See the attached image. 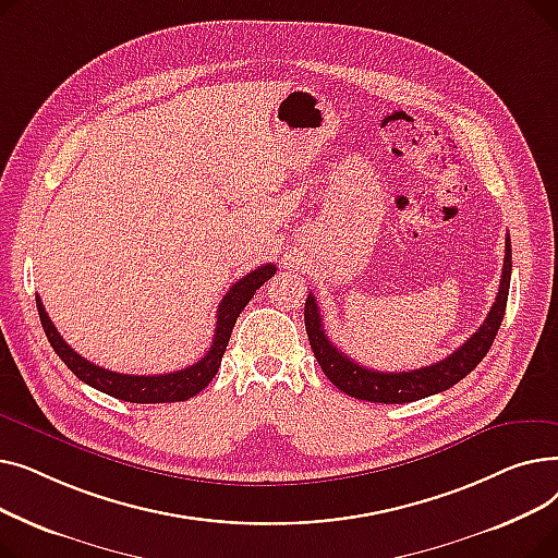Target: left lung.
Returning <instances> with one entry per match:
<instances>
[{
  "label": "left lung",
  "mask_w": 558,
  "mask_h": 558,
  "mask_svg": "<svg viewBox=\"0 0 558 558\" xmlns=\"http://www.w3.org/2000/svg\"><path fill=\"white\" fill-rule=\"evenodd\" d=\"M509 282H511V240L507 238L505 246V267L500 289H497L495 303L486 316L480 330L468 339L461 348H457L452 355L436 362L432 366L414 368V371H400V373H385L360 366L350 360L345 353L328 339L324 330V318H320L318 305L314 294L305 301V330L310 345L314 350V357L328 375L330 383L341 389L343 393L368 400V402H385V404H402L427 398L432 393H441L454 387L459 379L471 373L488 353L493 339L502 326L507 299H509Z\"/></svg>",
  "instance_id": "left-lung-1"
}]
</instances>
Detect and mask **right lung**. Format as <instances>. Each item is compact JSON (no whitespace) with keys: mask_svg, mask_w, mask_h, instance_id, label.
<instances>
[{"mask_svg":"<svg viewBox=\"0 0 558 558\" xmlns=\"http://www.w3.org/2000/svg\"><path fill=\"white\" fill-rule=\"evenodd\" d=\"M276 264H264V267H257L242 280L234 282L230 287L228 294L221 299L219 310H217V328L213 337V345L208 353H205L196 364L173 371V373H162V375H124V373H114L108 368H101L93 362H87L81 357L74 348L65 343L51 324L49 314L45 312L43 301L36 296L38 314H40V324L43 330L56 350V355L65 362V366L81 379V383L90 385L93 389L108 393L112 398H120L126 402H140V404H156V402H181L190 400L198 391H203L213 383V377L217 375L221 366V357L226 353V345L230 339V332L234 328V320L242 314V310L248 305L255 291L267 282L269 278L276 276Z\"/></svg>","mask_w":558,"mask_h":558,"instance_id":"add662e5","label":"right lung"}]
</instances>
